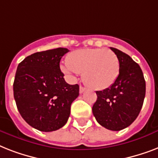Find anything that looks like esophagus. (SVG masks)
<instances>
[{
    "instance_id": "esophagus-1",
    "label": "esophagus",
    "mask_w": 158,
    "mask_h": 158,
    "mask_svg": "<svg viewBox=\"0 0 158 158\" xmlns=\"http://www.w3.org/2000/svg\"><path fill=\"white\" fill-rule=\"evenodd\" d=\"M85 88H84V87H82V86H80L79 87V93H80V94H83V93H84V91H85Z\"/></svg>"
}]
</instances>
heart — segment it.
Wrapping results in <instances>:
<instances>
[{
    "instance_id": "heart-1",
    "label": "heart",
    "mask_w": 158,
    "mask_h": 158,
    "mask_svg": "<svg viewBox=\"0 0 158 158\" xmlns=\"http://www.w3.org/2000/svg\"><path fill=\"white\" fill-rule=\"evenodd\" d=\"M61 70L70 77L83 73V79L88 86L102 90L111 86L117 79L120 61L116 54L110 50L79 49L68 55Z\"/></svg>"
}]
</instances>
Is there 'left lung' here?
I'll use <instances>...</instances> for the list:
<instances>
[{
  "label": "left lung",
  "instance_id": "8db88e82",
  "mask_svg": "<svg viewBox=\"0 0 158 158\" xmlns=\"http://www.w3.org/2000/svg\"><path fill=\"white\" fill-rule=\"evenodd\" d=\"M120 61V73L115 83L97 91L93 113L106 129L119 131L130 126L139 114L146 93V84L140 66L129 56L110 48Z\"/></svg>",
  "mask_w": 158,
  "mask_h": 158
}]
</instances>
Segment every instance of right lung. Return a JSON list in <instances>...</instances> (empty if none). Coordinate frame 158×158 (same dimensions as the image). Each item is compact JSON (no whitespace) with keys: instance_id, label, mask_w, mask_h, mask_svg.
<instances>
[{"instance_id":"add662e5","label":"right lung","mask_w":158,"mask_h":158,"mask_svg":"<svg viewBox=\"0 0 158 158\" xmlns=\"http://www.w3.org/2000/svg\"><path fill=\"white\" fill-rule=\"evenodd\" d=\"M67 48L33 53L19 64L13 84L14 98L23 119L36 130L51 132L66 124L79 86L64 81L60 69Z\"/></svg>"}]
</instances>
